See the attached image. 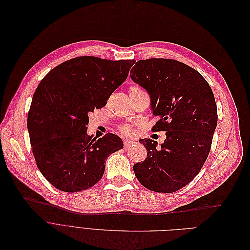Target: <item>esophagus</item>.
Wrapping results in <instances>:
<instances>
[{"mask_svg": "<svg viewBox=\"0 0 250 250\" xmlns=\"http://www.w3.org/2000/svg\"><path fill=\"white\" fill-rule=\"evenodd\" d=\"M135 144L134 141H131V140H125L124 141V147L125 148H128V147H130L131 146H133Z\"/></svg>", "mask_w": 250, "mask_h": 250, "instance_id": "1", "label": "esophagus"}]
</instances>
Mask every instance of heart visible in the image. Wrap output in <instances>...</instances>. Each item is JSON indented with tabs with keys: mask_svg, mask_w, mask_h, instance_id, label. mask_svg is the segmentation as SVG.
Instances as JSON below:
<instances>
[{
	"mask_svg": "<svg viewBox=\"0 0 250 250\" xmlns=\"http://www.w3.org/2000/svg\"><path fill=\"white\" fill-rule=\"evenodd\" d=\"M138 91H141V89H140L139 87H137V86H132L131 88H130L129 93L131 94V93H135V92H138ZM121 132L124 133V134H126V135H130V134L132 133L131 128H130L129 126H123V127H121Z\"/></svg>",
	"mask_w": 250,
	"mask_h": 250,
	"instance_id": "obj_1",
	"label": "heart"
}]
</instances>
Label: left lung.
Segmentation results:
<instances>
[{
    "label": "left lung",
    "mask_w": 250,
    "mask_h": 250,
    "mask_svg": "<svg viewBox=\"0 0 250 250\" xmlns=\"http://www.w3.org/2000/svg\"><path fill=\"white\" fill-rule=\"evenodd\" d=\"M130 72L148 92L152 114L159 118L152 130L166 131L160 146L150 138L139 140L147 154L133 166L135 176L151 191L175 192L207 161L218 122L215 97L195 69L171 59L140 60Z\"/></svg>",
    "instance_id": "1"
}]
</instances>
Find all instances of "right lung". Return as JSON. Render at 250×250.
<instances>
[{"instance_id":"obj_1","label":"right lung","mask_w":250,"mask_h":250,"mask_svg":"<svg viewBox=\"0 0 250 250\" xmlns=\"http://www.w3.org/2000/svg\"><path fill=\"white\" fill-rule=\"evenodd\" d=\"M134 60L111 61L83 56L58 65L35 90L27 129L38 167L54 187L77 192L98 183L105 160L123 148L112 133L87 135L88 115L126 80Z\"/></svg>"}]
</instances>
